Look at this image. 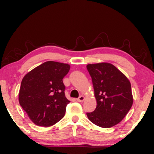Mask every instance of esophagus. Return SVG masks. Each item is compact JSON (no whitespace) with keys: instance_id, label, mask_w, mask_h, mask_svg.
<instances>
[{"instance_id":"34e87169","label":"esophagus","mask_w":154,"mask_h":154,"mask_svg":"<svg viewBox=\"0 0 154 154\" xmlns=\"http://www.w3.org/2000/svg\"><path fill=\"white\" fill-rule=\"evenodd\" d=\"M85 97L83 96V95H80V96H79V98H77V100L78 102H83L85 100Z\"/></svg>"}]
</instances>
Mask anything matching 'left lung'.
I'll list each match as a JSON object with an SVG mask.
<instances>
[{
	"label": "left lung",
	"mask_w": 154,
	"mask_h": 154,
	"mask_svg": "<svg viewBox=\"0 0 154 154\" xmlns=\"http://www.w3.org/2000/svg\"><path fill=\"white\" fill-rule=\"evenodd\" d=\"M87 69L97 102L95 111L87 113L88 118L100 128L115 126L125 117L133 103L130 80L110 63L88 64Z\"/></svg>",
	"instance_id": "obj_1"
}]
</instances>
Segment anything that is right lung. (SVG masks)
Masks as SVG:
<instances>
[{
	"instance_id": "right-lung-1",
	"label": "right lung",
	"mask_w": 154,
	"mask_h": 154,
	"mask_svg": "<svg viewBox=\"0 0 154 154\" xmlns=\"http://www.w3.org/2000/svg\"><path fill=\"white\" fill-rule=\"evenodd\" d=\"M69 69L67 63L49 61L23 77L19 102L35 125L50 127L64 116L70 101L65 97L63 78Z\"/></svg>"
}]
</instances>
